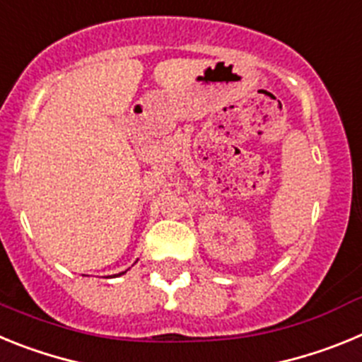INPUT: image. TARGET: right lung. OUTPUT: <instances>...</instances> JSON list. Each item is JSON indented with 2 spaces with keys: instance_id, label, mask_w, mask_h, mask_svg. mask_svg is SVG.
Masks as SVG:
<instances>
[{
  "instance_id": "1",
  "label": "right lung",
  "mask_w": 362,
  "mask_h": 362,
  "mask_svg": "<svg viewBox=\"0 0 362 362\" xmlns=\"http://www.w3.org/2000/svg\"><path fill=\"white\" fill-rule=\"evenodd\" d=\"M123 274H127V270H124V272H121V274H119V276H123Z\"/></svg>"
}]
</instances>
